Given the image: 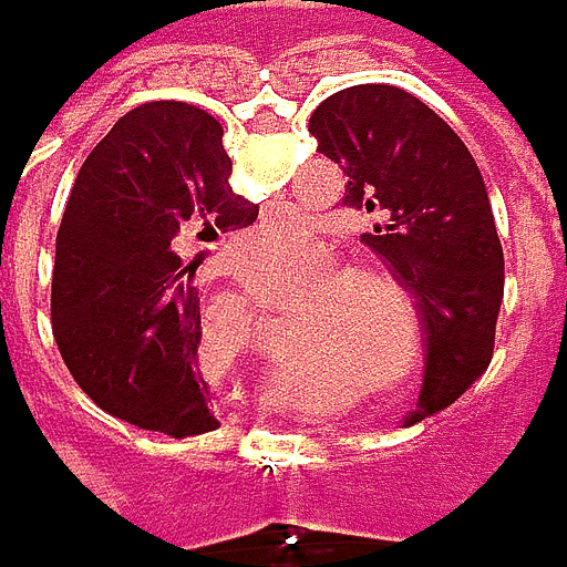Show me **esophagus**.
Segmentation results:
<instances>
[{
	"label": "esophagus",
	"mask_w": 567,
	"mask_h": 567,
	"mask_svg": "<svg viewBox=\"0 0 567 567\" xmlns=\"http://www.w3.org/2000/svg\"><path fill=\"white\" fill-rule=\"evenodd\" d=\"M276 215H279V209H276V206H272V209H266V218H269V221H272Z\"/></svg>",
	"instance_id": "esophagus-1"
}]
</instances>
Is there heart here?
<instances>
[{
  "label": "heart",
  "mask_w": 567,
  "mask_h": 567,
  "mask_svg": "<svg viewBox=\"0 0 567 567\" xmlns=\"http://www.w3.org/2000/svg\"><path fill=\"white\" fill-rule=\"evenodd\" d=\"M272 279L288 291H308L295 355L330 364L371 396L403 390L422 364L419 308L400 276L386 269H352L336 247L295 237L269 259Z\"/></svg>",
  "instance_id": "obj_1"
}]
</instances>
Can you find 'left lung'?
Here are the masks:
<instances>
[{"instance_id": "obj_1", "label": "left lung", "mask_w": 567, "mask_h": 567, "mask_svg": "<svg viewBox=\"0 0 567 567\" xmlns=\"http://www.w3.org/2000/svg\"><path fill=\"white\" fill-rule=\"evenodd\" d=\"M317 152L346 177L361 240L403 279L425 323L422 419L451 406L492 361L505 298V254L488 193L463 138L409 91L355 85L310 113Z\"/></svg>"}]
</instances>
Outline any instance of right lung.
Masks as SVG:
<instances>
[{"label":"right lung","instance_id":"add662e5","mask_svg":"<svg viewBox=\"0 0 567 567\" xmlns=\"http://www.w3.org/2000/svg\"><path fill=\"white\" fill-rule=\"evenodd\" d=\"M221 123L138 104L87 155L62 212L50 317L75 383L116 419L171 437L218 422L199 374V240L247 228Z\"/></svg>","mask_w":567,"mask_h":567}]
</instances>
